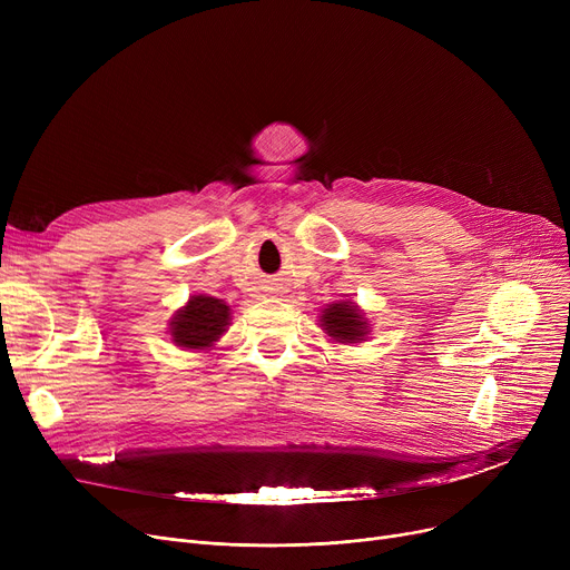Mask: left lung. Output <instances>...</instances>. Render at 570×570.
<instances>
[{"instance_id":"obj_1","label":"left lung","mask_w":570,"mask_h":570,"mask_svg":"<svg viewBox=\"0 0 570 570\" xmlns=\"http://www.w3.org/2000/svg\"><path fill=\"white\" fill-rule=\"evenodd\" d=\"M318 327L333 344H357L367 342L372 325L365 312L351 301H340L321 309Z\"/></svg>"}]
</instances>
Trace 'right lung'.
Instances as JSON below:
<instances>
[{"label": "right lung", "mask_w": 570, "mask_h": 570, "mask_svg": "<svg viewBox=\"0 0 570 570\" xmlns=\"http://www.w3.org/2000/svg\"><path fill=\"white\" fill-rule=\"evenodd\" d=\"M230 314V307L222 297L207 293L191 295L185 307H179L168 323L170 342L191 353L213 351L228 331Z\"/></svg>", "instance_id": "1"}]
</instances>
